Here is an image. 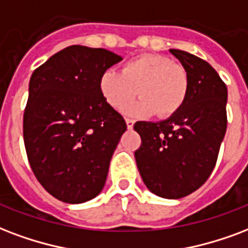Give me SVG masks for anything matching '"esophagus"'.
<instances>
[{"mask_svg": "<svg viewBox=\"0 0 248 248\" xmlns=\"http://www.w3.org/2000/svg\"><path fill=\"white\" fill-rule=\"evenodd\" d=\"M126 124H127V128H132L134 127V124H135V121L131 120V118H126Z\"/></svg>", "mask_w": 248, "mask_h": 248, "instance_id": "obj_1", "label": "esophagus"}]
</instances>
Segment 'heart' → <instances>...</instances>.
<instances>
[{"label":"heart","instance_id":"obj_1","mask_svg":"<svg viewBox=\"0 0 248 248\" xmlns=\"http://www.w3.org/2000/svg\"><path fill=\"white\" fill-rule=\"evenodd\" d=\"M100 91L107 103L122 109L138 93L140 100L126 109L128 114L169 117L182 108L188 92V77L182 65L161 54H143L122 66L107 70L100 78Z\"/></svg>","mask_w":248,"mask_h":248}]
</instances>
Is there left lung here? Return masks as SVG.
I'll return each mask as SVG.
<instances>
[{"instance_id":"left-lung-1","label":"left lung","mask_w":248,"mask_h":248,"mask_svg":"<svg viewBox=\"0 0 248 248\" xmlns=\"http://www.w3.org/2000/svg\"><path fill=\"white\" fill-rule=\"evenodd\" d=\"M170 53L187 71L186 101L168 120L134 124L141 138L135 160L149 191L181 199L203 186L216 165L228 124V88L204 60L179 49Z\"/></svg>"}]
</instances>
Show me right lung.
<instances>
[{
    "instance_id": "right-lung-1",
    "label": "right lung",
    "mask_w": 248,
    "mask_h": 248,
    "mask_svg": "<svg viewBox=\"0 0 248 248\" xmlns=\"http://www.w3.org/2000/svg\"><path fill=\"white\" fill-rule=\"evenodd\" d=\"M122 57L71 45L32 73L23 117L28 161L41 186L63 203L79 204L104 188L126 122L107 103L100 78Z\"/></svg>"
}]
</instances>
